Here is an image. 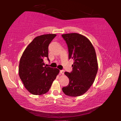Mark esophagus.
<instances>
[{"label":"esophagus","mask_w":121,"mask_h":121,"mask_svg":"<svg viewBox=\"0 0 121 121\" xmlns=\"http://www.w3.org/2000/svg\"><path fill=\"white\" fill-rule=\"evenodd\" d=\"M60 73L61 74H62V75H63V74H64V70H60Z\"/></svg>","instance_id":"obj_1"}]
</instances>
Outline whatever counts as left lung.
Wrapping results in <instances>:
<instances>
[{
    "label": "left lung",
    "instance_id": "1",
    "mask_svg": "<svg viewBox=\"0 0 121 121\" xmlns=\"http://www.w3.org/2000/svg\"><path fill=\"white\" fill-rule=\"evenodd\" d=\"M69 51V59H74L71 73H64L69 79V85L62 88L66 95L77 97L85 94L94 83L98 70V63L90 41L77 33L63 34Z\"/></svg>",
    "mask_w": 121,
    "mask_h": 121
}]
</instances>
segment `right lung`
I'll return each instance as SVG.
<instances>
[{"mask_svg":"<svg viewBox=\"0 0 121 121\" xmlns=\"http://www.w3.org/2000/svg\"><path fill=\"white\" fill-rule=\"evenodd\" d=\"M56 34L42 35L36 37L23 52L19 63V74L28 91L41 95L48 91L59 73L57 68L44 66L48 58V45Z\"/></svg>","mask_w":121,"mask_h":121,"instance_id":"add662e5","label":"right lung"}]
</instances>
